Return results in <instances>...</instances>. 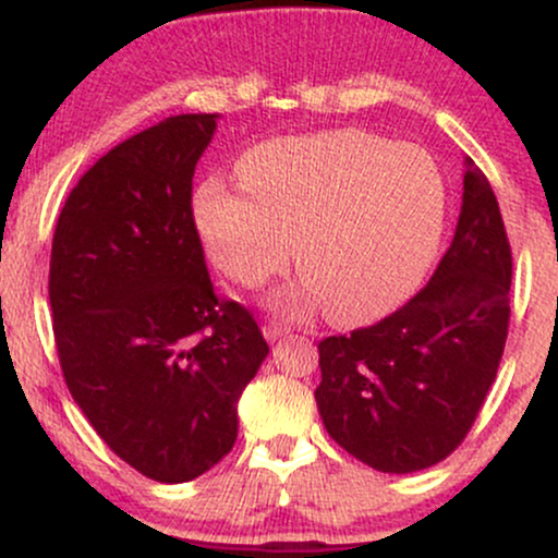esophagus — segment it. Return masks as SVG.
Listing matches in <instances>:
<instances>
[{"label": "esophagus", "mask_w": 558, "mask_h": 558, "mask_svg": "<svg viewBox=\"0 0 558 558\" xmlns=\"http://www.w3.org/2000/svg\"><path fill=\"white\" fill-rule=\"evenodd\" d=\"M291 328H288L286 323H278V319H270V323H265V328H262V336H265L267 343H275L280 341V338H286Z\"/></svg>", "instance_id": "esophagus-1"}]
</instances>
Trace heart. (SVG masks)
<instances>
[{
	"mask_svg": "<svg viewBox=\"0 0 558 558\" xmlns=\"http://www.w3.org/2000/svg\"><path fill=\"white\" fill-rule=\"evenodd\" d=\"M243 189L207 178L194 217L209 259L259 288L291 259L299 304L336 323L396 310L425 278L446 222V183L422 146L343 131L275 138L239 162Z\"/></svg>",
	"mask_w": 558,
	"mask_h": 558,
	"instance_id": "b5f03b06",
	"label": "heart"
}]
</instances>
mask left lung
<instances>
[{"label": "left lung", "instance_id": "obj_1", "mask_svg": "<svg viewBox=\"0 0 558 558\" xmlns=\"http://www.w3.org/2000/svg\"><path fill=\"white\" fill-rule=\"evenodd\" d=\"M511 248L488 178L464 157L457 233L438 270L399 312L319 341L325 430L388 475L446 459L493 386L509 330Z\"/></svg>", "mask_w": 558, "mask_h": 558}]
</instances>
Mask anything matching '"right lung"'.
<instances>
[{
	"label": "right lung",
	"instance_id": "obj_1",
	"mask_svg": "<svg viewBox=\"0 0 558 558\" xmlns=\"http://www.w3.org/2000/svg\"><path fill=\"white\" fill-rule=\"evenodd\" d=\"M217 118L172 114L107 151L70 191L49 262L70 393L123 462L170 485L233 448L270 351L241 304L217 299L191 213Z\"/></svg>",
	"mask_w": 558,
	"mask_h": 558
}]
</instances>
